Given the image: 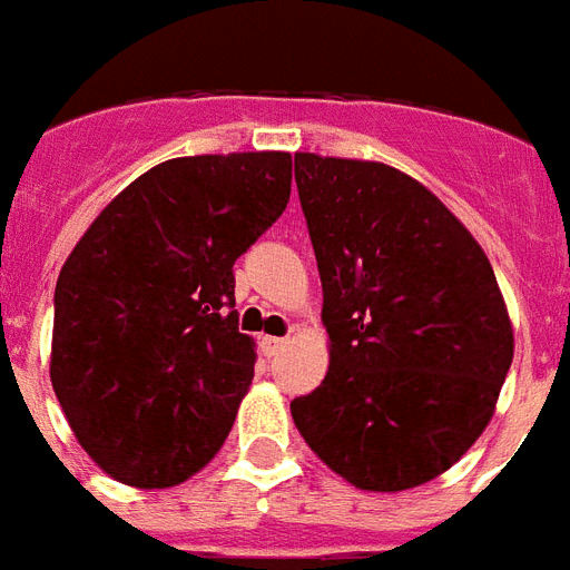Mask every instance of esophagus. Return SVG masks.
I'll list each match as a JSON object with an SVG mask.
<instances>
[{"label": "esophagus", "mask_w": 570, "mask_h": 570, "mask_svg": "<svg viewBox=\"0 0 570 570\" xmlns=\"http://www.w3.org/2000/svg\"><path fill=\"white\" fill-rule=\"evenodd\" d=\"M288 344V338H276V335H264L262 338V350H264V356H276L282 347Z\"/></svg>", "instance_id": "obj_1"}]
</instances>
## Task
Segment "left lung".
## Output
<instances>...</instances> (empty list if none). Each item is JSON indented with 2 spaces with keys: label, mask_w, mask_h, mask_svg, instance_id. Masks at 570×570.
<instances>
[{
  "label": "left lung",
  "mask_w": 570,
  "mask_h": 570,
  "mask_svg": "<svg viewBox=\"0 0 570 570\" xmlns=\"http://www.w3.org/2000/svg\"><path fill=\"white\" fill-rule=\"evenodd\" d=\"M323 285L326 380L291 403L308 448L364 491L456 465L489 426L512 323L471 232L380 161L294 156Z\"/></svg>",
  "instance_id": "1"
}]
</instances>
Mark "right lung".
Masks as SVG:
<instances>
[{"instance_id":"add662e5","label":"right lung","mask_w":570,"mask_h":570,"mask_svg":"<svg viewBox=\"0 0 570 570\" xmlns=\"http://www.w3.org/2000/svg\"><path fill=\"white\" fill-rule=\"evenodd\" d=\"M288 197V153L170 158L117 194L63 262L49 376L114 480L170 489L223 448L256 367L232 264Z\"/></svg>"}]
</instances>
